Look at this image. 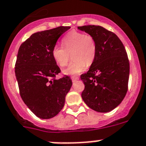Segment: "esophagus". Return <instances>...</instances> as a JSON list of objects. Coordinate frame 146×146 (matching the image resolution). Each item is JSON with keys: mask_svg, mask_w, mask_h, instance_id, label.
Here are the masks:
<instances>
[{"mask_svg": "<svg viewBox=\"0 0 146 146\" xmlns=\"http://www.w3.org/2000/svg\"><path fill=\"white\" fill-rule=\"evenodd\" d=\"M79 79V78L77 76H71V80L73 82H76L77 80H78Z\"/></svg>", "mask_w": 146, "mask_h": 146, "instance_id": "34e87169", "label": "esophagus"}]
</instances>
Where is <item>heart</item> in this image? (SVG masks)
<instances>
[{"label": "heart", "mask_w": 146, "mask_h": 146, "mask_svg": "<svg viewBox=\"0 0 146 146\" xmlns=\"http://www.w3.org/2000/svg\"><path fill=\"white\" fill-rule=\"evenodd\" d=\"M63 47L56 45L52 49V56L60 67L68 64L70 54L74 60L63 70L64 74L75 76L83 72L87 64L93 62L96 56L94 37L78 31L68 32L62 40Z\"/></svg>", "instance_id": "b5f03b06"}]
</instances>
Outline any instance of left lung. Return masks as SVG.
Instances as JSON below:
<instances>
[{"label":"left lung","instance_id":"1","mask_svg":"<svg viewBox=\"0 0 146 146\" xmlns=\"http://www.w3.org/2000/svg\"><path fill=\"white\" fill-rule=\"evenodd\" d=\"M78 29L94 37L96 56L86 73L81 75L84 84L82 93L86 104L98 112L117 107L126 96L129 77V61L118 36L102 26L89 25Z\"/></svg>","mask_w":146,"mask_h":146}]
</instances>
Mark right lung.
I'll list each match as a JSON object with an SVG mask.
<instances>
[{
    "mask_svg": "<svg viewBox=\"0 0 146 146\" xmlns=\"http://www.w3.org/2000/svg\"><path fill=\"white\" fill-rule=\"evenodd\" d=\"M70 28L59 26L35 33L18 50L15 72L20 95L40 118H51L59 113L72 86L67 75L56 79L61 70L52 56L58 39Z\"/></svg>",
    "mask_w": 146,
    "mask_h": 146,
    "instance_id": "obj_1",
    "label": "right lung"
}]
</instances>
